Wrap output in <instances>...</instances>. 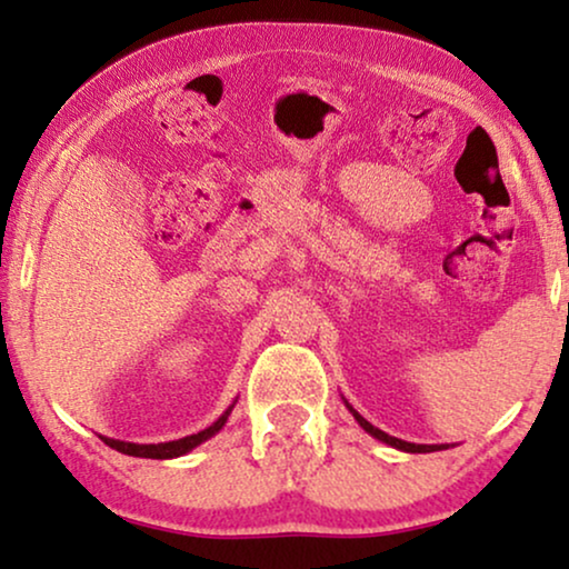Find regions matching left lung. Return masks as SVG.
Wrapping results in <instances>:
<instances>
[{
	"label": "left lung",
	"instance_id": "8db88e82",
	"mask_svg": "<svg viewBox=\"0 0 569 569\" xmlns=\"http://www.w3.org/2000/svg\"><path fill=\"white\" fill-rule=\"evenodd\" d=\"M341 399H345V396H341ZM345 407L349 409V415H352V417L357 419V425H360L365 432L372 435V438L380 440V442H386V446H391V448H396V450H403V453H435V450H446V448H448V446H417V442L399 440V438H393V435H388V432H383V430H378V427H372V425L368 422V419H365V417L360 415V411L352 409V403H349L347 399H345Z\"/></svg>",
	"mask_w": 569,
	"mask_h": 569
}]
</instances>
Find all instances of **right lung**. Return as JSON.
<instances>
[{
	"label": "right lung",
	"mask_w": 569,
	"mask_h": 569,
	"mask_svg": "<svg viewBox=\"0 0 569 569\" xmlns=\"http://www.w3.org/2000/svg\"><path fill=\"white\" fill-rule=\"evenodd\" d=\"M232 407H236V401H232L230 407L222 411L220 419H217V422L209 425L207 430H201V432H197V435H186V438H181V440L158 442V446H154V442H150V446H139V442L113 440V438H103V442H106L108 448L119 450V453H123V456H137V458H160V461H162V458H178V456H186V453H189V450H193L197 446H201V442H207L209 438H214V435L220 432L222 427H224V422H228V417H230Z\"/></svg>",
	"instance_id": "right-lung-1"
}]
</instances>
